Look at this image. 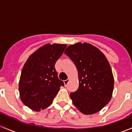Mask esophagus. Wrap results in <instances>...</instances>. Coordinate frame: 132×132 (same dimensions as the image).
Instances as JSON below:
<instances>
[{"mask_svg":"<svg viewBox=\"0 0 132 132\" xmlns=\"http://www.w3.org/2000/svg\"><path fill=\"white\" fill-rule=\"evenodd\" d=\"M69 80H70V79H66V80H64V85L65 86H66V85L68 84V82H69Z\"/></svg>","mask_w":132,"mask_h":132,"instance_id":"obj_1","label":"esophagus"}]
</instances>
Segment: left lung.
Masks as SVG:
<instances>
[{"instance_id":"1","label":"left lung","mask_w":132,"mask_h":132,"mask_svg":"<svg viewBox=\"0 0 132 132\" xmlns=\"http://www.w3.org/2000/svg\"><path fill=\"white\" fill-rule=\"evenodd\" d=\"M64 54L78 70L79 86L70 95L73 103L84 114L98 112L112 95L114 80L109 61L99 49L87 43L70 45Z\"/></svg>"}]
</instances>
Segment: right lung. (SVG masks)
<instances>
[{"label": "right lung", "mask_w": 132, "mask_h": 132, "mask_svg": "<svg viewBox=\"0 0 132 132\" xmlns=\"http://www.w3.org/2000/svg\"><path fill=\"white\" fill-rule=\"evenodd\" d=\"M67 45L46 44L29 56L21 73L19 92L23 103L35 111L47 108L64 86L55 64Z\"/></svg>", "instance_id": "add662e5"}]
</instances>
